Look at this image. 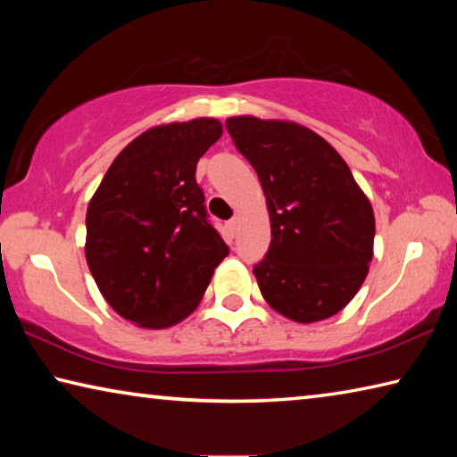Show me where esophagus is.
I'll return each instance as SVG.
<instances>
[{
	"label": "esophagus",
	"instance_id": "obj_1",
	"mask_svg": "<svg viewBox=\"0 0 457 457\" xmlns=\"http://www.w3.org/2000/svg\"><path fill=\"white\" fill-rule=\"evenodd\" d=\"M237 218H231L229 221H228V228H229V231H231V234H236V229H237Z\"/></svg>",
	"mask_w": 457,
	"mask_h": 457
}]
</instances>
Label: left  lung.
<instances>
[{"instance_id": "8db88e82", "label": "left lung", "mask_w": 457, "mask_h": 457, "mask_svg": "<svg viewBox=\"0 0 457 457\" xmlns=\"http://www.w3.org/2000/svg\"><path fill=\"white\" fill-rule=\"evenodd\" d=\"M226 129L256 169L272 242L253 266L266 303L296 322H319L351 303L373 260L375 215L349 165L312 130L234 117Z\"/></svg>"}]
</instances>
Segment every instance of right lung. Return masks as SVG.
Here are the masks:
<instances>
[{
	"mask_svg": "<svg viewBox=\"0 0 457 457\" xmlns=\"http://www.w3.org/2000/svg\"><path fill=\"white\" fill-rule=\"evenodd\" d=\"M215 119L149 129L119 153L87 212V262L122 319L165 328L195 311L229 247L205 210L197 161Z\"/></svg>",
	"mask_w": 457,
	"mask_h": 457,
	"instance_id": "1",
	"label": "right lung"
}]
</instances>
